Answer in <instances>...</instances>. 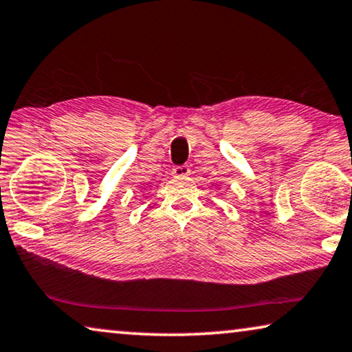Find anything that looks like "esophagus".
Listing matches in <instances>:
<instances>
[{
  "mask_svg": "<svg viewBox=\"0 0 352 352\" xmlns=\"http://www.w3.org/2000/svg\"><path fill=\"white\" fill-rule=\"evenodd\" d=\"M173 175H175L176 177H182V176H188L190 175V168L182 165V166H176L175 170H173Z\"/></svg>",
  "mask_w": 352,
  "mask_h": 352,
  "instance_id": "esophagus-1",
  "label": "esophagus"
}]
</instances>
